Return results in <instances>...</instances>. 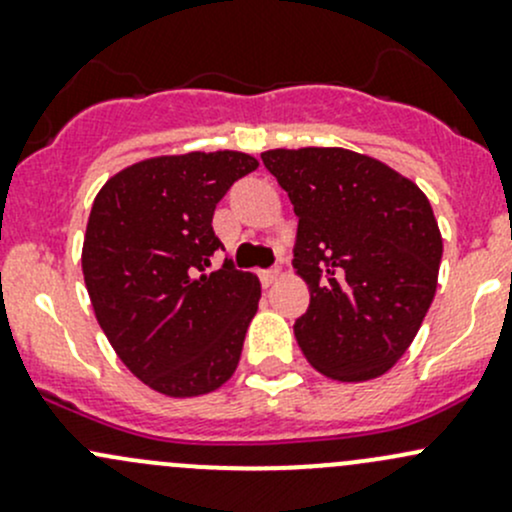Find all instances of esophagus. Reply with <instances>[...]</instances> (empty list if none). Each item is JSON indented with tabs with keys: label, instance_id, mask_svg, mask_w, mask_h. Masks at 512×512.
<instances>
[{
	"label": "esophagus",
	"instance_id": "1",
	"mask_svg": "<svg viewBox=\"0 0 512 512\" xmlns=\"http://www.w3.org/2000/svg\"><path fill=\"white\" fill-rule=\"evenodd\" d=\"M277 280H280V270H262L260 272L262 287H272Z\"/></svg>",
	"mask_w": 512,
	"mask_h": 512
}]
</instances>
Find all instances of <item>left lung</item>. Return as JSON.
<instances>
[{"instance_id": "1", "label": "left lung", "mask_w": 512, "mask_h": 512, "mask_svg": "<svg viewBox=\"0 0 512 512\" xmlns=\"http://www.w3.org/2000/svg\"><path fill=\"white\" fill-rule=\"evenodd\" d=\"M262 163L299 218L294 270L309 307L294 337L337 381L386 374L433 302L443 240L414 180L347 148H275Z\"/></svg>"}]
</instances>
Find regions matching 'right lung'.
I'll list each match as a JSON object with an SVG mask.
<instances>
[{"instance_id": "add662e5", "label": "right lung", "mask_w": 512, "mask_h": 512, "mask_svg": "<svg viewBox=\"0 0 512 512\" xmlns=\"http://www.w3.org/2000/svg\"><path fill=\"white\" fill-rule=\"evenodd\" d=\"M257 160L240 151L158 156L98 190L86 225L84 282L118 359L153 391L210 394L237 369L260 302V280L213 232L215 205Z\"/></svg>"}]
</instances>
